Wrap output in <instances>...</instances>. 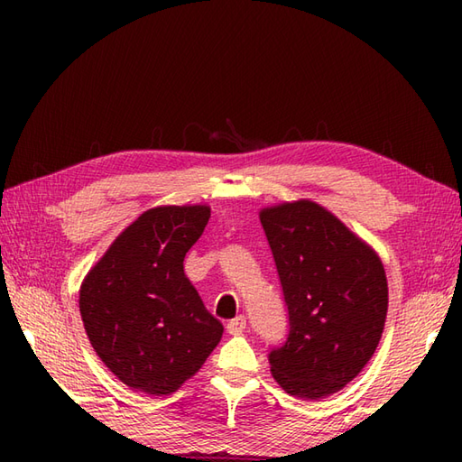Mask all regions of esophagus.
Listing matches in <instances>:
<instances>
[{"label": "esophagus", "mask_w": 462, "mask_h": 462, "mask_svg": "<svg viewBox=\"0 0 462 462\" xmlns=\"http://www.w3.org/2000/svg\"><path fill=\"white\" fill-rule=\"evenodd\" d=\"M226 329H228L230 336H240V333L246 329V318L244 316H238L228 321V326H226Z\"/></svg>", "instance_id": "obj_1"}]
</instances>
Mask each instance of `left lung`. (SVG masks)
Segmentation results:
<instances>
[{
    "label": "left lung",
    "instance_id": "left-lung-1",
    "mask_svg": "<svg viewBox=\"0 0 462 462\" xmlns=\"http://www.w3.org/2000/svg\"><path fill=\"white\" fill-rule=\"evenodd\" d=\"M260 222L290 313L286 343L270 351L272 375L293 397L337 393L367 365L385 328L379 254L308 199L266 206Z\"/></svg>",
    "mask_w": 462,
    "mask_h": 462
}]
</instances>
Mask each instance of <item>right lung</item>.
I'll return each instance as SVG.
<instances>
[{"mask_svg":"<svg viewBox=\"0 0 462 462\" xmlns=\"http://www.w3.org/2000/svg\"><path fill=\"white\" fill-rule=\"evenodd\" d=\"M210 206H156L115 238L87 272L81 319L97 356L126 387L171 395L218 346L222 323L184 276V256Z\"/></svg>","mask_w":462,"mask_h":462,"instance_id":"add662e5","label":"right lung"}]
</instances>
